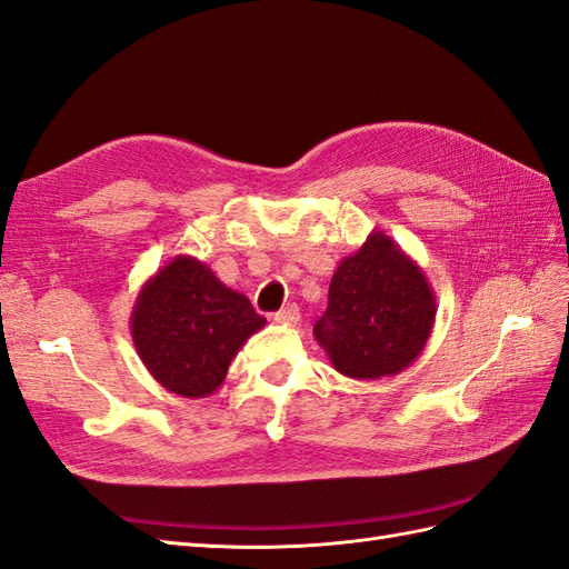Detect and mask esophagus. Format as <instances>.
<instances>
[{
  "label": "esophagus",
  "instance_id": "1",
  "mask_svg": "<svg viewBox=\"0 0 569 569\" xmlns=\"http://www.w3.org/2000/svg\"><path fill=\"white\" fill-rule=\"evenodd\" d=\"M276 321L279 323H288V327H293V323L300 321V307L298 305H286L283 310L276 315Z\"/></svg>",
  "mask_w": 569,
  "mask_h": 569
}]
</instances>
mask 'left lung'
Here are the masks:
<instances>
[{
    "mask_svg": "<svg viewBox=\"0 0 569 569\" xmlns=\"http://www.w3.org/2000/svg\"><path fill=\"white\" fill-rule=\"evenodd\" d=\"M433 319L436 296L427 273L398 242L371 231L336 267L315 340L343 377L377 381L417 360Z\"/></svg>",
    "mask_w": 569,
    "mask_h": 569,
    "instance_id": "8db88e82",
    "label": "left lung"
}]
</instances>
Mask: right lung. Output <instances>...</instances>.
<instances>
[{"mask_svg":"<svg viewBox=\"0 0 569 569\" xmlns=\"http://www.w3.org/2000/svg\"><path fill=\"white\" fill-rule=\"evenodd\" d=\"M267 319L200 259L178 254L140 286L131 336L144 369L183 398L219 391L233 357Z\"/></svg>","mask_w":569,"mask_h":569,"instance_id":"add662e5","label":"right lung"}]
</instances>
